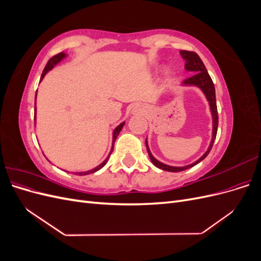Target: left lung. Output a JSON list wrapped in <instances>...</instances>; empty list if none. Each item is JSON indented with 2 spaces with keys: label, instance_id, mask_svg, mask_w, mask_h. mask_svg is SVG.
I'll return each mask as SVG.
<instances>
[{
  "label": "left lung",
  "instance_id": "obj_1",
  "mask_svg": "<svg viewBox=\"0 0 261 261\" xmlns=\"http://www.w3.org/2000/svg\"><path fill=\"white\" fill-rule=\"evenodd\" d=\"M180 55L181 58L185 60V68L186 70H189V72H194L195 74L191 77L186 78V80L183 82V85L186 86H197L202 90V92L206 96L209 106H210V110H211V114H212V140L210 143V146L208 148V150L206 151L200 159L197 160L196 162L186 165V167H171V165L164 164L160 161H158L151 154L148 147V143L146 139V147H147V151L149 154L150 160L155 165L156 168H159L161 170L168 171V172H180L187 170L189 168L194 167V165L198 164L200 161H202L204 158L208 155V153L210 152V150L213 146V143H215V139L217 136V132H218V123H219V117H218V109H217V101H216V89H215V85H213V82L211 80L210 75L208 74L206 67H204L203 62L201 61V59L199 58V55L193 52V51H185L181 50L180 51Z\"/></svg>",
  "mask_w": 261,
  "mask_h": 261
}]
</instances>
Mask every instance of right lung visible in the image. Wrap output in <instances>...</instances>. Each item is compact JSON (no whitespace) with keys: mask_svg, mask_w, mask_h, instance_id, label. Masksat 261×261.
Listing matches in <instances>:
<instances>
[{"mask_svg":"<svg viewBox=\"0 0 261 261\" xmlns=\"http://www.w3.org/2000/svg\"><path fill=\"white\" fill-rule=\"evenodd\" d=\"M65 57H66V54H65V53H63V52H61V53H59V54H57V55H54L53 58H51V59L49 60V62L46 63V65H45V67H44V69H43L42 75H41V78H40V82L43 80V77L45 76V74L48 73L49 70H51V69L54 67V65H57L58 63H59L60 61H62V60L64 59ZM36 97H37V93H36ZM35 118H36V101H35ZM124 124H125V122L121 123V124L118 125L117 127L114 129V132H113V144H112L111 151H110V153H109V155H108L107 159H106L103 162H102L101 164H99L97 168H94V169H92V170H90V171H87V172H80V173L77 172V173H74V174H76V175H87V174H89V173H94V172H97V171H99L100 169H102V168L105 167V165H106V164H107V162H108V160H109L110 154L112 153L113 149H114V141L116 140V138H117V136H118V134H120V132L122 130ZM35 125H36V123H35Z\"/></svg>","mask_w":261,"mask_h":261,"instance_id":"1","label":"right lung"}]
</instances>
